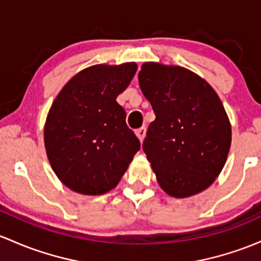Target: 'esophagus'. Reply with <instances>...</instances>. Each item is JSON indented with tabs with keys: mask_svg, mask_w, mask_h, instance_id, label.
I'll return each mask as SVG.
<instances>
[{
	"mask_svg": "<svg viewBox=\"0 0 261 261\" xmlns=\"http://www.w3.org/2000/svg\"><path fill=\"white\" fill-rule=\"evenodd\" d=\"M136 136H137V139L140 140V142H142L144 141V139H145V135H146V127H141V128H139V130H136Z\"/></svg>",
	"mask_w": 261,
	"mask_h": 261,
	"instance_id": "obj_1",
	"label": "esophagus"
}]
</instances>
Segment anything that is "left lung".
<instances>
[{
	"mask_svg": "<svg viewBox=\"0 0 261 261\" xmlns=\"http://www.w3.org/2000/svg\"><path fill=\"white\" fill-rule=\"evenodd\" d=\"M139 84L156 119L142 150L161 188L176 198L204 191L224 167L231 127L214 89L177 65L144 63Z\"/></svg>",
	"mask_w": 261,
	"mask_h": 261,
	"instance_id": "8db88e82",
	"label": "left lung"
}]
</instances>
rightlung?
<instances>
[{"label":"right lung","instance_id":"1","mask_svg":"<svg viewBox=\"0 0 261 261\" xmlns=\"http://www.w3.org/2000/svg\"><path fill=\"white\" fill-rule=\"evenodd\" d=\"M136 70V63L93 65L74 75L54 100L44 146L53 171L71 191L99 196L113 190L140 150L116 101Z\"/></svg>","mask_w":261,"mask_h":261}]
</instances>
